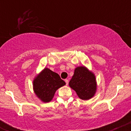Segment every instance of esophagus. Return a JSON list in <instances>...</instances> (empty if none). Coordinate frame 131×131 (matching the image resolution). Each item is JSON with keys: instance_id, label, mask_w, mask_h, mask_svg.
<instances>
[{"instance_id": "esophagus-1", "label": "esophagus", "mask_w": 131, "mask_h": 131, "mask_svg": "<svg viewBox=\"0 0 131 131\" xmlns=\"http://www.w3.org/2000/svg\"><path fill=\"white\" fill-rule=\"evenodd\" d=\"M64 81H65V82H66V85H68V79H66L65 80H64Z\"/></svg>"}]
</instances>
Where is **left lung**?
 <instances>
[{
  "mask_svg": "<svg viewBox=\"0 0 131 131\" xmlns=\"http://www.w3.org/2000/svg\"><path fill=\"white\" fill-rule=\"evenodd\" d=\"M69 85L82 100H89L94 96L97 91L95 76L85 67H78L74 70Z\"/></svg>",
  "mask_w": 131,
  "mask_h": 131,
  "instance_id": "8db88e82",
  "label": "left lung"
}]
</instances>
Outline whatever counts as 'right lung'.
Listing matches in <instances>:
<instances>
[{
  "instance_id": "1",
  "label": "right lung",
  "mask_w": 131,
  "mask_h": 131,
  "mask_svg": "<svg viewBox=\"0 0 131 131\" xmlns=\"http://www.w3.org/2000/svg\"><path fill=\"white\" fill-rule=\"evenodd\" d=\"M66 84L58 74L46 68L33 81V89L37 97L43 102H49L58 89Z\"/></svg>"
}]
</instances>
